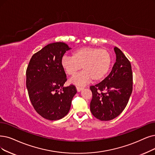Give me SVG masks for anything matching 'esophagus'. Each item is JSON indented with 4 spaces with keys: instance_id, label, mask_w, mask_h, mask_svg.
<instances>
[{
    "instance_id": "34e87169",
    "label": "esophagus",
    "mask_w": 155,
    "mask_h": 155,
    "mask_svg": "<svg viewBox=\"0 0 155 155\" xmlns=\"http://www.w3.org/2000/svg\"><path fill=\"white\" fill-rule=\"evenodd\" d=\"M76 88H77L78 91H81L84 88L82 87V86H76Z\"/></svg>"
}]
</instances>
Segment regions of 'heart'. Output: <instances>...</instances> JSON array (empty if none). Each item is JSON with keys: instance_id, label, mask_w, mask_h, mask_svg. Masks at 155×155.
I'll use <instances>...</instances> for the list:
<instances>
[{"instance_id": "heart-1", "label": "heart", "mask_w": 155, "mask_h": 155, "mask_svg": "<svg viewBox=\"0 0 155 155\" xmlns=\"http://www.w3.org/2000/svg\"><path fill=\"white\" fill-rule=\"evenodd\" d=\"M72 56L64 57L61 65L66 74L72 76L83 67L84 71L71 79L76 84H84L92 79L101 81L107 75L112 64L110 53L104 48L82 47L76 49Z\"/></svg>"}]
</instances>
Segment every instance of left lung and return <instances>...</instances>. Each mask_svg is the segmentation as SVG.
Here are the masks:
<instances>
[{
    "mask_svg": "<svg viewBox=\"0 0 155 155\" xmlns=\"http://www.w3.org/2000/svg\"><path fill=\"white\" fill-rule=\"evenodd\" d=\"M116 61L102 81L90 86L92 98L90 110L96 118L109 121L125 109L133 89L131 64L120 49L114 47Z\"/></svg>",
    "mask_w": 155,
    "mask_h": 155,
    "instance_id": "1",
    "label": "left lung"
}]
</instances>
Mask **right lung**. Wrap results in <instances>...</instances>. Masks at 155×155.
Instances as JSON below:
<instances>
[{"instance_id": "obj_1", "label": "right lung", "mask_w": 155, "mask_h": 155, "mask_svg": "<svg viewBox=\"0 0 155 155\" xmlns=\"http://www.w3.org/2000/svg\"><path fill=\"white\" fill-rule=\"evenodd\" d=\"M70 49L64 42L49 44L33 54L26 71L30 101L36 112L48 120L66 116L77 93L74 84L64 86L67 79L61 61Z\"/></svg>"}]
</instances>
